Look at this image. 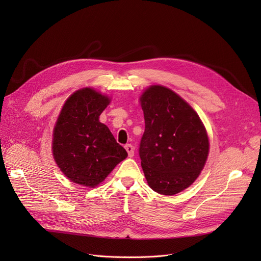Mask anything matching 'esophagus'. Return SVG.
Here are the masks:
<instances>
[{
    "instance_id": "esophagus-1",
    "label": "esophagus",
    "mask_w": 261,
    "mask_h": 261,
    "mask_svg": "<svg viewBox=\"0 0 261 261\" xmlns=\"http://www.w3.org/2000/svg\"><path fill=\"white\" fill-rule=\"evenodd\" d=\"M125 149L127 150L129 158H133V156H134V148H133V146H132L131 144H127V145L125 146Z\"/></svg>"
}]
</instances>
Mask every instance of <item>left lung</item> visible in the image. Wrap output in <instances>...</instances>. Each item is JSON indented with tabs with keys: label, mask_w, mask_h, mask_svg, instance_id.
<instances>
[{
	"label": "left lung",
	"mask_w": 261,
	"mask_h": 261,
	"mask_svg": "<svg viewBox=\"0 0 261 261\" xmlns=\"http://www.w3.org/2000/svg\"><path fill=\"white\" fill-rule=\"evenodd\" d=\"M140 101L145 132L139 152L147 183L161 195L179 194L206 163V130L195 110L166 87H149Z\"/></svg>",
	"instance_id": "left-lung-1"
}]
</instances>
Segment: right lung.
Wrapping results in <instances>:
<instances>
[{
	"label": "right lung",
	"mask_w": 261,
	"mask_h": 261,
	"mask_svg": "<svg viewBox=\"0 0 261 261\" xmlns=\"http://www.w3.org/2000/svg\"><path fill=\"white\" fill-rule=\"evenodd\" d=\"M110 103L91 88L74 92L64 102L53 133V155L72 182L94 188L128 153L99 116Z\"/></svg>",
	"instance_id": "1"
}]
</instances>
